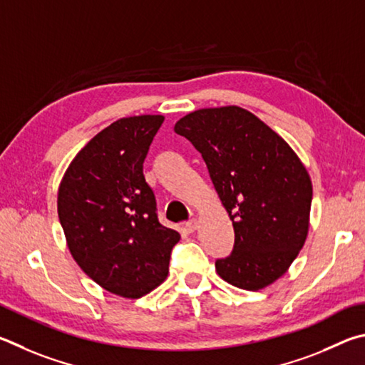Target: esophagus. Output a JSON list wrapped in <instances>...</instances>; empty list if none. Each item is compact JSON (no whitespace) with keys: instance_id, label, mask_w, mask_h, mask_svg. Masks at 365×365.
I'll return each mask as SVG.
<instances>
[{"instance_id":"esophagus-1","label":"esophagus","mask_w":365,"mask_h":365,"mask_svg":"<svg viewBox=\"0 0 365 365\" xmlns=\"http://www.w3.org/2000/svg\"><path fill=\"white\" fill-rule=\"evenodd\" d=\"M197 225H199V221H197V218H190L186 225H184V229H186V232H194L197 229Z\"/></svg>"}]
</instances>
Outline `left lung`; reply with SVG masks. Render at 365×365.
Wrapping results in <instances>:
<instances>
[{
	"mask_svg": "<svg viewBox=\"0 0 365 365\" xmlns=\"http://www.w3.org/2000/svg\"><path fill=\"white\" fill-rule=\"evenodd\" d=\"M175 131L202 153L232 220L234 250L216 272L257 292L284 276L308 235L312 184L292 147L245 108H200Z\"/></svg>",
	"mask_w": 365,
	"mask_h": 365,
	"instance_id": "1",
	"label": "left lung"
}]
</instances>
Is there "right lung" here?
<instances>
[{
	"instance_id": "obj_1",
	"label": "right lung",
	"mask_w": 365,
	"mask_h": 365,
	"mask_svg": "<svg viewBox=\"0 0 365 365\" xmlns=\"http://www.w3.org/2000/svg\"><path fill=\"white\" fill-rule=\"evenodd\" d=\"M162 115L113 121L76 153L57 194L68 250L102 289L140 298L168 276L181 235L160 225L143 163Z\"/></svg>"
}]
</instances>
